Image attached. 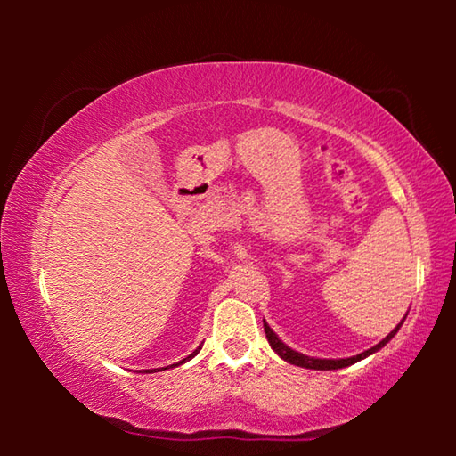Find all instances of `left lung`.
Wrapping results in <instances>:
<instances>
[{
  "label": "left lung",
  "mask_w": 456,
  "mask_h": 456,
  "mask_svg": "<svg viewBox=\"0 0 456 456\" xmlns=\"http://www.w3.org/2000/svg\"><path fill=\"white\" fill-rule=\"evenodd\" d=\"M400 326H403V322H400L398 326H396L395 330H392L390 334L386 336L380 344H376L374 348H370V350H366V352L358 354V356H354V358H344V360H320V358L304 356V354H299V352H296V350H291L289 346H285V344L281 342V339L273 334V330L269 328L267 323H265V320H264V330H265V336H267V342H269V346H272V348H273L277 354H280V356H281L285 362H289V364H293V366H302V368H310V370H338V368H346V366H350V364H356L358 360L370 356V354L376 352V350H380L382 346L388 344L390 339L395 338L396 331L400 330Z\"/></svg>",
  "instance_id": "1"
}]
</instances>
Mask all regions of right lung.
Listing matches in <instances>:
<instances>
[{
  "label": "right lung",
  "instance_id": "obj_1",
  "mask_svg": "<svg viewBox=\"0 0 456 456\" xmlns=\"http://www.w3.org/2000/svg\"><path fill=\"white\" fill-rule=\"evenodd\" d=\"M199 350H200V348H199ZM199 350H195V352H192V354H191V356H189V358H192V356H195V354H197V352H199ZM189 358H184V360H183V362H187V360H189ZM183 362H179V364H183ZM173 366H176V364H173ZM144 372H146V370H144Z\"/></svg>",
  "mask_w": 456,
  "mask_h": 456
}]
</instances>
